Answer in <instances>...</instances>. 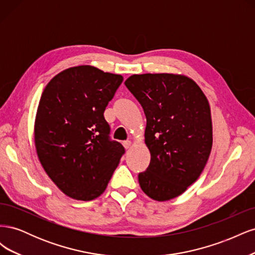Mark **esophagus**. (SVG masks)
<instances>
[{
    "instance_id": "34e87169",
    "label": "esophagus",
    "mask_w": 255,
    "mask_h": 255,
    "mask_svg": "<svg viewBox=\"0 0 255 255\" xmlns=\"http://www.w3.org/2000/svg\"><path fill=\"white\" fill-rule=\"evenodd\" d=\"M130 144H132V142H130L129 140H126V141H123V146H125L126 149H129Z\"/></svg>"
}]
</instances>
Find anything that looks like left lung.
Masks as SVG:
<instances>
[{"instance_id":"8db88e82","label":"left lung","mask_w":255,"mask_h":255,"mask_svg":"<svg viewBox=\"0 0 255 255\" xmlns=\"http://www.w3.org/2000/svg\"><path fill=\"white\" fill-rule=\"evenodd\" d=\"M125 84L146 118L144 142L151 160L138 182L151 199L169 201L198 180L210 157V103L199 85L184 74H133Z\"/></svg>"}]
</instances>
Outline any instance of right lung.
Returning <instances> with one entry per match:
<instances>
[{"instance_id": "add662e5", "label": "right lung", "mask_w": 255, "mask_h": 255, "mask_svg": "<svg viewBox=\"0 0 255 255\" xmlns=\"http://www.w3.org/2000/svg\"><path fill=\"white\" fill-rule=\"evenodd\" d=\"M122 81V75L83 65L59 72L43 89L35 148L45 173L68 197H100L120 163L125 148L109 140L103 114Z\"/></svg>"}]
</instances>
